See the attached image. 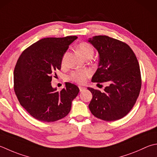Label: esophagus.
<instances>
[{"mask_svg": "<svg viewBox=\"0 0 157 157\" xmlns=\"http://www.w3.org/2000/svg\"><path fill=\"white\" fill-rule=\"evenodd\" d=\"M79 90H80V92H82V91H84V90H86V88L85 87L79 86Z\"/></svg>", "mask_w": 157, "mask_h": 157, "instance_id": "obj_1", "label": "esophagus"}]
</instances>
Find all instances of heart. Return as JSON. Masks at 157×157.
<instances>
[{
    "instance_id": "b5f03b06",
    "label": "heart",
    "mask_w": 157,
    "mask_h": 157,
    "mask_svg": "<svg viewBox=\"0 0 157 157\" xmlns=\"http://www.w3.org/2000/svg\"><path fill=\"white\" fill-rule=\"evenodd\" d=\"M78 50L84 58L93 56L94 50L92 46L86 42H82L78 45ZM90 73L86 69H77L73 71L68 76V79L70 81L75 82L77 84H82L86 81Z\"/></svg>"
}]
</instances>
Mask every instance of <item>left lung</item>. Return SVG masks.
<instances>
[{
  "label": "left lung",
  "mask_w": 157,
  "mask_h": 157,
  "mask_svg": "<svg viewBox=\"0 0 157 157\" xmlns=\"http://www.w3.org/2000/svg\"><path fill=\"white\" fill-rule=\"evenodd\" d=\"M88 41L99 54L98 69L92 82L108 84L103 92L88 88L93 94L89 109L103 121H117L131 111L140 94L142 79L139 63L131 48L119 40L99 35Z\"/></svg>",
  "instance_id": "1"
}]
</instances>
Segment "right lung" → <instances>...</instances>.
<instances>
[{"instance_id": "obj_1", "label": "right lung", "mask_w": 157, "mask_h": 157, "mask_svg": "<svg viewBox=\"0 0 157 157\" xmlns=\"http://www.w3.org/2000/svg\"><path fill=\"white\" fill-rule=\"evenodd\" d=\"M77 38L42 39L18 58L13 72L14 91L20 105L38 121L50 122L65 117L79 93V88L71 83L66 82L60 92L51 84L54 71L61 68L64 54Z\"/></svg>"}]
</instances>
